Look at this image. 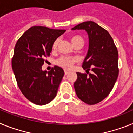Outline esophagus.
Returning a JSON list of instances; mask_svg holds the SVG:
<instances>
[{
    "instance_id": "obj_1",
    "label": "esophagus",
    "mask_w": 133,
    "mask_h": 133,
    "mask_svg": "<svg viewBox=\"0 0 133 133\" xmlns=\"http://www.w3.org/2000/svg\"><path fill=\"white\" fill-rule=\"evenodd\" d=\"M69 73V71H67V70H64V75H68Z\"/></svg>"
}]
</instances>
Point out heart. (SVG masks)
Segmentation results:
<instances>
[{
    "label": "heart",
    "mask_w": 133,
    "mask_h": 133,
    "mask_svg": "<svg viewBox=\"0 0 133 133\" xmlns=\"http://www.w3.org/2000/svg\"><path fill=\"white\" fill-rule=\"evenodd\" d=\"M70 41L72 43V45L77 44V43H84L83 39L82 37H81L78 35H74L70 37ZM58 43V39H56L54 41L53 44H52V49H56L57 47ZM78 59L76 57H73V56H61V58H58L56 61V64L61 67L64 68L65 69H70L72 67V65L75 64V63H77Z\"/></svg>",
    "instance_id": "1"
}]
</instances>
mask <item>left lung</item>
<instances>
[{
	"label": "left lung",
	"mask_w": 133,
	"mask_h": 133,
	"mask_svg": "<svg viewBox=\"0 0 133 133\" xmlns=\"http://www.w3.org/2000/svg\"><path fill=\"white\" fill-rule=\"evenodd\" d=\"M72 30H84L89 36V49L83 63L87 74L77 72L75 92L84 103L95 104L107 97L117 81L118 50L110 34L95 22L86 21Z\"/></svg>",
	"instance_id": "8db88e82"
}]
</instances>
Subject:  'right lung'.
I'll list each match as a JSON object with an SVG mask.
<instances>
[{
	"label": "right lung",
	"instance_id": "right-lung-1",
	"mask_svg": "<svg viewBox=\"0 0 133 133\" xmlns=\"http://www.w3.org/2000/svg\"><path fill=\"white\" fill-rule=\"evenodd\" d=\"M65 31L32 26L20 37L15 45L12 70L22 93L34 104L44 105L56 96L64 70L55 66L47 72L42 70V66L44 58L50 56L54 41Z\"/></svg>",
	"mask_w": 133,
	"mask_h": 133
}]
</instances>
